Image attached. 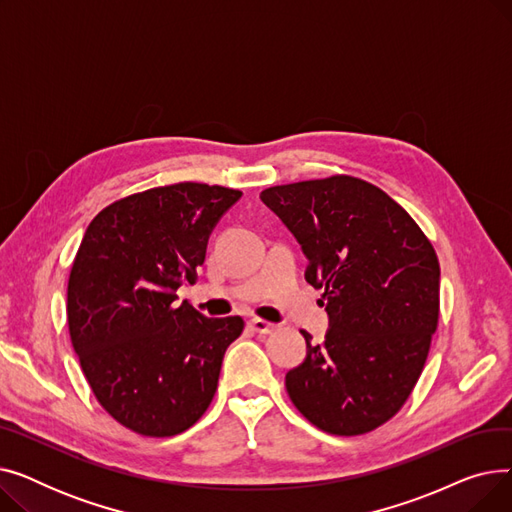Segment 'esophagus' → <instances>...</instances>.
I'll use <instances>...</instances> for the list:
<instances>
[{
    "instance_id": "obj_1",
    "label": "esophagus",
    "mask_w": 512,
    "mask_h": 512,
    "mask_svg": "<svg viewBox=\"0 0 512 512\" xmlns=\"http://www.w3.org/2000/svg\"><path fill=\"white\" fill-rule=\"evenodd\" d=\"M249 326H251L253 332H257V334H272V332L278 328L276 324H272V321H265V319H259V317L251 319Z\"/></svg>"
}]
</instances>
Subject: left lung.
<instances>
[{"label": "left lung", "instance_id": "obj_1", "mask_svg": "<svg viewBox=\"0 0 512 512\" xmlns=\"http://www.w3.org/2000/svg\"><path fill=\"white\" fill-rule=\"evenodd\" d=\"M261 201L299 240L305 280L324 288L330 330L286 373L303 417L359 436L394 417L423 371L440 315L432 242L382 188L330 176L265 188Z\"/></svg>", "mask_w": 512, "mask_h": 512}]
</instances>
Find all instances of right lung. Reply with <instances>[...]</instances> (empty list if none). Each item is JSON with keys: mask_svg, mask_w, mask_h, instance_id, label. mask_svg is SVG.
<instances>
[{"mask_svg": "<svg viewBox=\"0 0 512 512\" xmlns=\"http://www.w3.org/2000/svg\"><path fill=\"white\" fill-rule=\"evenodd\" d=\"M242 197L178 182L124 197L89 224L68 280V330L99 405L141 436L168 438L211 405L245 321L205 317L176 290L195 284L207 240Z\"/></svg>", "mask_w": 512, "mask_h": 512, "instance_id": "right-lung-1", "label": "right lung"}]
</instances>
